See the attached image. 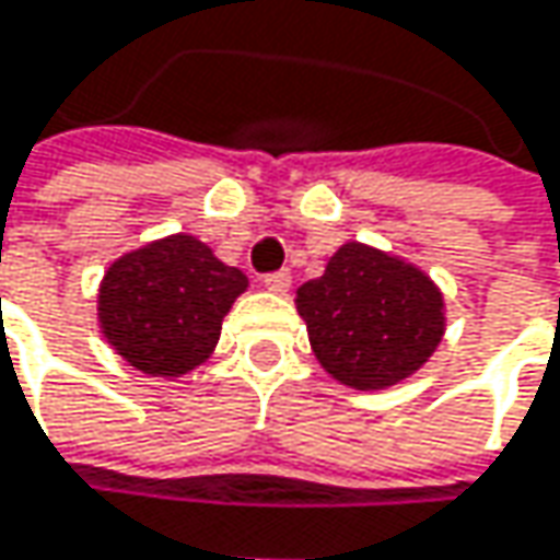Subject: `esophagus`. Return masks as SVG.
Wrapping results in <instances>:
<instances>
[{
    "mask_svg": "<svg viewBox=\"0 0 560 560\" xmlns=\"http://www.w3.org/2000/svg\"><path fill=\"white\" fill-rule=\"evenodd\" d=\"M262 284L269 288V291H288V284H291V272L288 269H279V272H269V276H262Z\"/></svg>",
    "mask_w": 560,
    "mask_h": 560,
    "instance_id": "1",
    "label": "esophagus"
}]
</instances>
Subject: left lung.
I'll use <instances>...</instances> for the list:
<instances>
[{
	"mask_svg": "<svg viewBox=\"0 0 560 560\" xmlns=\"http://www.w3.org/2000/svg\"><path fill=\"white\" fill-rule=\"evenodd\" d=\"M314 357L357 389H386L411 376L441 343V291L418 269L347 243L320 279L298 288Z\"/></svg>",
	"mask_w": 560,
	"mask_h": 560,
	"instance_id": "obj_1",
	"label": "left lung"
}]
</instances>
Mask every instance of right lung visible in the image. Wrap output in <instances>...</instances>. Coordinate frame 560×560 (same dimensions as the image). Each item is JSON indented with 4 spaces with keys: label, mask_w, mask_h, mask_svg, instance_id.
<instances>
[{
    "label": "right lung",
    "mask_w": 560,
    "mask_h": 560,
    "mask_svg": "<svg viewBox=\"0 0 560 560\" xmlns=\"http://www.w3.org/2000/svg\"><path fill=\"white\" fill-rule=\"evenodd\" d=\"M246 276L194 236H168L113 262L100 288V324L126 363L149 376L200 366Z\"/></svg>",
    "instance_id": "obj_1"
}]
</instances>
